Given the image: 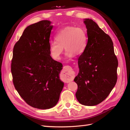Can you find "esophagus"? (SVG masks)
<instances>
[{
    "label": "esophagus",
    "mask_w": 130,
    "mask_h": 130,
    "mask_svg": "<svg viewBox=\"0 0 130 130\" xmlns=\"http://www.w3.org/2000/svg\"><path fill=\"white\" fill-rule=\"evenodd\" d=\"M63 77L67 81H70L73 80V69L69 66H66L62 70Z\"/></svg>",
    "instance_id": "1"
}]
</instances>
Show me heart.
<instances>
[{"label": "heart", "mask_w": 130, "mask_h": 130, "mask_svg": "<svg viewBox=\"0 0 130 130\" xmlns=\"http://www.w3.org/2000/svg\"><path fill=\"white\" fill-rule=\"evenodd\" d=\"M54 38L55 41L50 44L49 51L55 60H60L63 48L67 52V57L72 58L81 55L87 46V34L80 27L66 26L58 31Z\"/></svg>", "instance_id": "1"}]
</instances>
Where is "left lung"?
Listing matches in <instances>:
<instances>
[{"instance_id":"obj_1","label":"left lung","mask_w":130,"mask_h":130,"mask_svg":"<svg viewBox=\"0 0 130 130\" xmlns=\"http://www.w3.org/2000/svg\"><path fill=\"white\" fill-rule=\"evenodd\" d=\"M88 44L78 60L79 72L74 81L76 99L85 106H95L107 98L117 80V58L109 35L91 19H85Z\"/></svg>"}]
</instances>
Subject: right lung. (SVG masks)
<instances>
[{"instance_id":"right-lung-1","label":"right lung","mask_w":130,"mask_h":130,"mask_svg":"<svg viewBox=\"0 0 130 130\" xmlns=\"http://www.w3.org/2000/svg\"><path fill=\"white\" fill-rule=\"evenodd\" d=\"M50 24L44 20L27 26L14 46L11 61L15 89L29 105L41 109L57 104L64 86L59 77L62 64L50 56Z\"/></svg>"}]
</instances>
